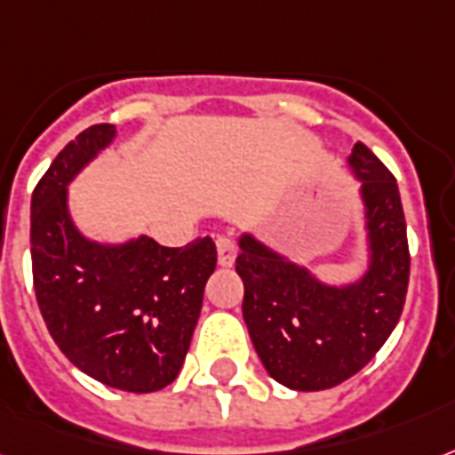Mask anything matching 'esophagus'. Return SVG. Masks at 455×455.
<instances>
[{
    "instance_id": "1",
    "label": "esophagus",
    "mask_w": 455,
    "mask_h": 455,
    "mask_svg": "<svg viewBox=\"0 0 455 455\" xmlns=\"http://www.w3.org/2000/svg\"><path fill=\"white\" fill-rule=\"evenodd\" d=\"M217 258H220L221 267H231L235 262V245L227 235L217 238Z\"/></svg>"
}]
</instances>
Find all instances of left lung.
Here are the masks:
<instances>
[{
	"instance_id": "left-lung-1",
	"label": "left lung",
	"mask_w": 455,
	"mask_h": 455,
	"mask_svg": "<svg viewBox=\"0 0 455 455\" xmlns=\"http://www.w3.org/2000/svg\"><path fill=\"white\" fill-rule=\"evenodd\" d=\"M348 166L365 207L360 279L334 286L252 234L238 238L243 320L269 377L289 389H331L360 372L403 312L411 252L396 179L363 143L353 145Z\"/></svg>"
}]
</instances>
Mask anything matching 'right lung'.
I'll list each match as a JSON object with an SVG mask.
<instances>
[{"instance_id": "right-lung-1", "label": "right lung", "mask_w": 455, "mask_h": 455, "mask_svg": "<svg viewBox=\"0 0 455 455\" xmlns=\"http://www.w3.org/2000/svg\"><path fill=\"white\" fill-rule=\"evenodd\" d=\"M114 135L112 124L85 128L35 186V296L54 343L81 372L112 389L150 394L181 372L217 248L210 235L164 248L150 235L100 243L78 231L68 183Z\"/></svg>"}]
</instances>
